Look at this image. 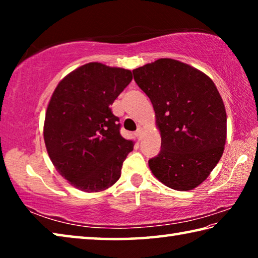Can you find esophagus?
Segmentation results:
<instances>
[{"instance_id":"34e87169","label":"esophagus","mask_w":258,"mask_h":258,"mask_svg":"<svg viewBox=\"0 0 258 258\" xmlns=\"http://www.w3.org/2000/svg\"><path fill=\"white\" fill-rule=\"evenodd\" d=\"M141 134H142V128L139 127L138 131H137V133H135V135H137L139 140H141Z\"/></svg>"}]
</instances>
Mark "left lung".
Here are the masks:
<instances>
[{"instance_id": "left-lung-1", "label": "left lung", "mask_w": 258, "mask_h": 258, "mask_svg": "<svg viewBox=\"0 0 258 258\" xmlns=\"http://www.w3.org/2000/svg\"><path fill=\"white\" fill-rule=\"evenodd\" d=\"M149 97L161 149L149 160L154 175L177 191L197 187L220 161L226 140V112L214 82L174 59H158L133 71Z\"/></svg>"}]
</instances>
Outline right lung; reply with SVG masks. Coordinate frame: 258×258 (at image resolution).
<instances>
[{
    "label": "right lung",
    "instance_id": "1",
    "mask_svg": "<svg viewBox=\"0 0 258 258\" xmlns=\"http://www.w3.org/2000/svg\"><path fill=\"white\" fill-rule=\"evenodd\" d=\"M132 78L127 69L90 62L68 74L52 94L45 147L56 171L78 190L103 191L120 177L134 142L120 135L110 104Z\"/></svg>",
    "mask_w": 258,
    "mask_h": 258
}]
</instances>
